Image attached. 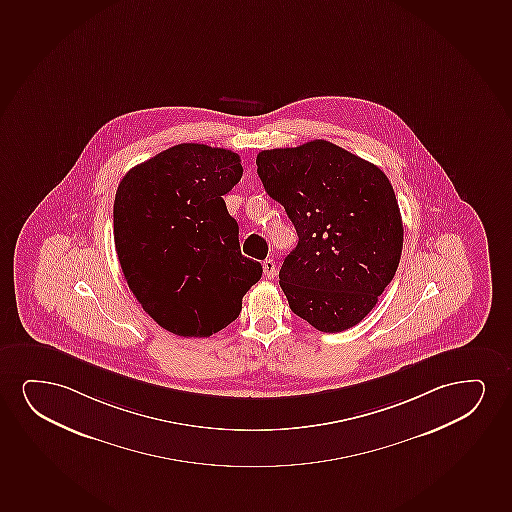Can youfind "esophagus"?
<instances>
[{"label": "esophagus", "instance_id": "esophagus-1", "mask_svg": "<svg viewBox=\"0 0 512 512\" xmlns=\"http://www.w3.org/2000/svg\"><path fill=\"white\" fill-rule=\"evenodd\" d=\"M264 274H266L267 279H273L274 276H276V273H278V269H276V264H274L273 259H266L264 260Z\"/></svg>", "mask_w": 512, "mask_h": 512}]
</instances>
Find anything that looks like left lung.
<instances>
[{
    "mask_svg": "<svg viewBox=\"0 0 512 512\" xmlns=\"http://www.w3.org/2000/svg\"><path fill=\"white\" fill-rule=\"evenodd\" d=\"M267 194L299 234L279 271L290 309L319 332H344L391 283L403 222L379 166L328 140L257 154Z\"/></svg>",
    "mask_w": 512,
    "mask_h": 512,
    "instance_id": "left-lung-1",
    "label": "left lung"
}]
</instances>
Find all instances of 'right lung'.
<instances>
[{"mask_svg": "<svg viewBox=\"0 0 512 512\" xmlns=\"http://www.w3.org/2000/svg\"><path fill=\"white\" fill-rule=\"evenodd\" d=\"M243 175L239 156L179 144L133 166L114 198V245L142 309L180 337H210L238 318L262 276L239 250L224 194Z\"/></svg>", "mask_w": 512, "mask_h": 512, "instance_id": "obj_1", "label": "right lung"}]
</instances>
